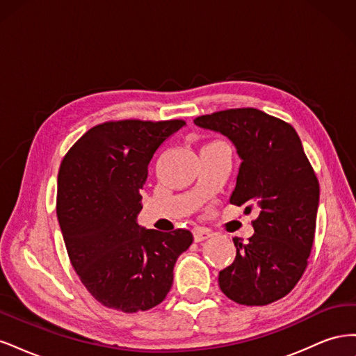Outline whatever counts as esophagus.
<instances>
[{"mask_svg":"<svg viewBox=\"0 0 356 356\" xmlns=\"http://www.w3.org/2000/svg\"><path fill=\"white\" fill-rule=\"evenodd\" d=\"M193 236H195V241L196 242H202V241L209 239L211 236H212V233L208 229H204V227H196L195 230H193Z\"/></svg>","mask_w":356,"mask_h":356,"instance_id":"esophagus-1","label":"esophagus"}]
</instances>
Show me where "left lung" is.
Listing matches in <instances>:
<instances>
[{
  "label": "left lung",
  "instance_id": "8db88e82",
  "mask_svg": "<svg viewBox=\"0 0 356 356\" xmlns=\"http://www.w3.org/2000/svg\"><path fill=\"white\" fill-rule=\"evenodd\" d=\"M220 132L242 159L230 203L252 209V238H234V261L218 284L230 300L266 306L291 293L303 276L314 245L319 182L296 129L257 108H233L195 118Z\"/></svg>",
  "mask_w": 356,
  "mask_h": 356
}]
</instances>
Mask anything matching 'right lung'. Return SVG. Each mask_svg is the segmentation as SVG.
<instances>
[{
    "mask_svg": "<svg viewBox=\"0 0 356 356\" xmlns=\"http://www.w3.org/2000/svg\"><path fill=\"white\" fill-rule=\"evenodd\" d=\"M184 120L105 122L89 129L63 157L56 213L70 261L101 305L135 314L165 300L190 230L139 227V190L148 163Z\"/></svg>",
    "mask_w": 356,
    "mask_h": 356,
    "instance_id": "obj_1",
    "label": "right lung"
}]
</instances>
